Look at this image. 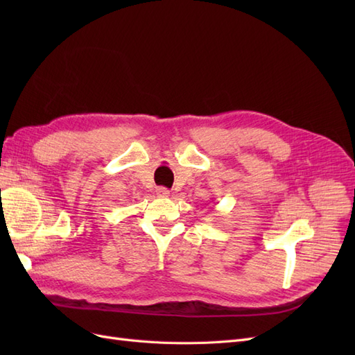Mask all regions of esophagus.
I'll return each instance as SVG.
<instances>
[{
  "label": "esophagus",
  "instance_id": "34e87169",
  "mask_svg": "<svg viewBox=\"0 0 355 355\" xmlns=\"http://www.w3.org/2000/svg\"><path fill=\"white\" fill-rule=\"evenodd\" d=\"M157 196L159 198H167L170 196V191L167 188H164V187H159V188H157Z\"/></svg>",
  "mask_w": 355,
  "mask_h": 355
}]
</instances>
